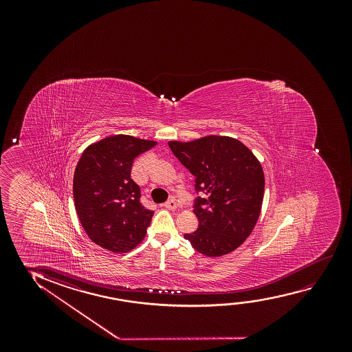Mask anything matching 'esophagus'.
Returning a JSON list of instances; mask_svg holds the SVG:
<instances>
[{
    "label": "esophagus",
    "instance_id": "1",
    "mask_svg": "<svg viewBox=\"0 0 352 352\" xmlns=\"http://www.w3.org/2000/svg\"><path fill=\"white\" fill-rule=\"evenodd\" d=\"M164 207L169 209V210H175V209L178 208V203H177V201H175L174 198H172V199H169V201L164 203Z\"/></svg>",
    "mask_w": 352,
    "mask_h": 352
}]
</instances>
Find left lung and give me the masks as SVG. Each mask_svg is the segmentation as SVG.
Instances as JSON below:
<instances>
[{
  "instance_id": "obj_1",
  "label": "left lung",
  "mask_w": 352,
  "mask_h": 352,
  "mask_svg": "<svg viewBox=\"0 0 352 352\" xmlns=\"http://www.w3.org/2000/svg\"><path fill=\"white\" fill-rule=\"evenodd\" d=\"M177 159L195 175L193 212L199 226L184 234L208 257L226 255L250 236L260 217L265 174L260 161L241 142L207 135L191 142H168Z\"/></svg>"
}]
</instances>
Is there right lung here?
<instances>
[{
	"instance_id": "obj_1",
	"label": "right lung",
	"mask_w": 352,
	"mask_h": 352,
	"mask_svg": "<svg viewBox=\"0 0 352 352\" xmlns=\"http://www.w3.org/2000/svg\"><path fill=\"white\" fill-rule=\"evenodd\" d=\"M156 144L116 135L82 151L73 175L74 206L87 236L103 249L124 254L144 239L154 212L140 203L131 169L138 155Z\"/></svg>"
}]
</instances>
